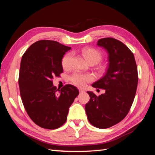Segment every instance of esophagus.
I'll use <instances>...</instances> for the list:
<instances>
[{
	"label": "esophagus",
	"mask_w": 155,
	"mask_h": 155,
	"mask_svg": "<svg viewBox=\"0 0 155 155\" xmlns=\"http://www.w3.org/2000/svg\"><path fill=\"white\" fill-rule=\"evenodd\" d=\"M79 92L80 93H83V92H85V90H82V89H79Z\"/></svg>",
	"instance_id": "obj_1"
}]
</instances>
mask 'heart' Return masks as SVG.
I'll use <instances>...</instances> for the list:
<instances>
[{"instance_id":"b5f03b06","label":"heart","mask_w":155,"mask_h":155,"mask_svg":"<svg viewBox=\"0 0 155 155\" xmlns=\"http://www.w3.org/2000/svg\"><path fill=\"white\" fill-rule=\"evenodd\" d=\"M83 54L90 64H96L102 59V54L96 49L88 48L83 50ZM72 53L68 52L64 54L61 59V65L64 70H69L72 66ZM71 83L77 87H83L86 84L93 80V77L90 74H81V73H74L70 77Z\"/></svg>"}]
</instances>
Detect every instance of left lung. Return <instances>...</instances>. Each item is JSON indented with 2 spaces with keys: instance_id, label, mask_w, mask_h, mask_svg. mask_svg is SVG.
<instances>
[{
  "instance_id": "obj_1",
  "label": "left lung",
  "mask_w": 155,
  "mask_h": 155,
  "mask_svg": "<svg viewBox=\"0 0 155 155\" xmlns=\"http://www.w3.org/2000/svg\"><path fill=\"white\" fill-rule=\"evenodd\" d=\"M97 45L107 50L109 65L105 74L91 85L104 89L105 93L97 96L87 91L90 99L85 109L90 124L103 129L121 122L129 112L137 91L138 73L134 54L122 41L102 38Z\"/></svg>"
}]
</instances>
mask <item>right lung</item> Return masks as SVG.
I'll use <instances>...</instances> for the list:
<instances>
[{
	"label": "right lung",
	"instance_id": "1",
	"mask_svg": "<svg viewBox=\"0 0 155 155\" xmlns=\"http://www.w3.org/2000/svg\"><path fill=\"white\" fill-rule=\"evenodd\" d=\"M70 47L56 41L40 40L30 46L21 59L20 93L32 121L43 128L56 129L66 122L69 107L79 91L74 85L59 90L54 77L63 72L61 59Z\"/></svg>",
	"mask_w": 155,
	"mask_h": 155
}]
</instances>
